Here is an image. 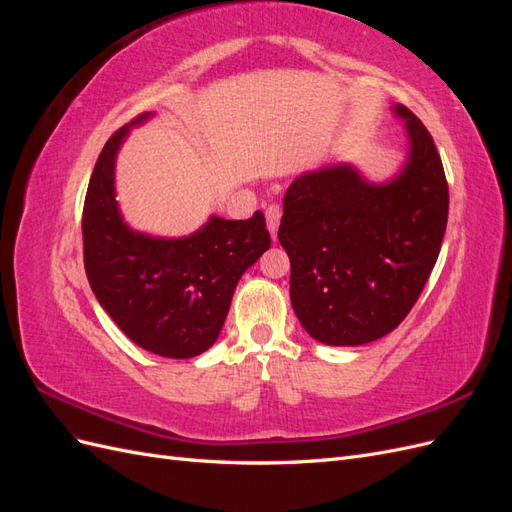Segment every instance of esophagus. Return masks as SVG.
<instances>
[{
  "label": "esophagus",
  "mask_w": 512,
  "mask_h": 512,
  "mask_svg": "<svg viewBox=\"0 0 512 512\" xmlns=\"http://www.w3.org/2000/svg\"><path fill=\"white\" fill-rule=\"evenodd\" d=\"M267 228L271 232V239H277V228H280V220H282V209L280 205H269L267 207Z\"/></svg>",
  "instance_id": "esophagus-1"
}]
</instances>
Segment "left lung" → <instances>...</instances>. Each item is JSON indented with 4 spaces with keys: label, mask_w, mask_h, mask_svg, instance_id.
Here are the masks:
<instances>
[{
    "label": "left lung",
    "mask_w": 512,
    "mask_h": 512,
    "mask_svg": "<svg viewBox=\"0 0 512 512\" xmlns=\"http://www.w3.org/2000/svg\"><path fill=\"white\" fill-rule=\"evenodd\" d=\"M406 158L389 179L352 162L322 164L290 183L280 232L290 301L301 327L327 346H363L408 316L436 265L448 185L427 128L406 106Z\"/></svg>",
    "instance_id": "left-lung-1"
}]
</instances>
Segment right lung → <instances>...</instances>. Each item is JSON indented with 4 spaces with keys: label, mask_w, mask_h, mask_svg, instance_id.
Returning <instances> with one entry per match:
<instances>
[{
    "label": "right lung",
    "mask_w": 512,
    "mask_h": 512,
    "mask_svg": "<svg viewBox=\"0 0 512 512\" xmlns=\"http://www.w3.org/2000/svg\"><path fill=\"white\" fill-rule=\"evenodd\" d=\"M143 113L104 145L83 207L85 271L104 312L136 346L166 359H192L220 337L241 275L269 250L265 215L209 220L185 237L132 228L117 203V156Z\"/></svg>",
    "instance_id": "1"
}]
</instances>
